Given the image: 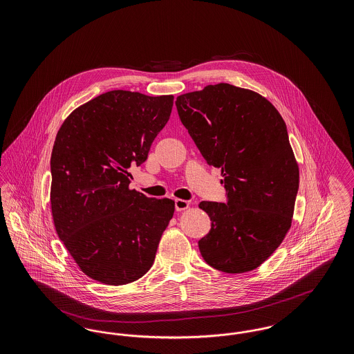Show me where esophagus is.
I'll use <instances>...</instances> for the list:
<instances>
[{"label": "esophagus", "mask_w": 354, "mask_h": 354, "mask_svg": "<svg viewBox=\"0 0 354 354\" xmlns=\"http://www.w3.org/2000/svg\"><path fill=\"white\" fill-rule=\"evenodd\" d=\"M189 207V202H187V201H183V199H176L175 201V209L176 211H185Z\"/></svg>", "instance_id": "esophagus-1"}]
</instances>
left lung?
<instances>
[{
  "instance_id": "1",
  "label": "left lung",
  "mask_w": 354,
  "mask_h": 354,
  "mask_svg": "<svg viewBox=\"0 0 354 354\" xmlns=\"http://www.w3.org/2000/svg\"><path fill=\"white\" fill-rule=\"evenodd\" d=\"M175 104L207 165L224 178L225 203L199 204L211 219L198 243L203 259L227 273L254 270L292 224L299 166L286 122L264 97L230 84H208Z\"/></svg>"
}]
</instances>
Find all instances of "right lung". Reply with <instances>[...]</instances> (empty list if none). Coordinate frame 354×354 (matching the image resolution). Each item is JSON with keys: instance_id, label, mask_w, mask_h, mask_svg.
Masks as SVG:
<instances>
[{"instance_id": "add662e5", "label": "right lung", "mask_w": 354, "mask_h": 354, "mask_svg": "<svg viewBox=\"0 0 354 354\" xmlns=\"http://www.w3.org/2000/svg\"><path fill=\"white\" fill-rule=\"evenodd\" d=\"M172 104V95L107 91L75 109L55 138V231L82 272L103 284H129L150 270L174 215V201L129 188V169L145 163Z\"/></svg>"}]
</instances>
